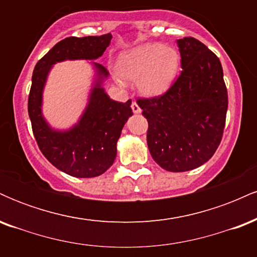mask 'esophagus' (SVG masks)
Returning <instances> with one entry per match:
<instances>
[{
	"label": "esophagus",
	"mask_w": 257,
	"mask_h": 257,
	"mask_svg": "<svg viewBox=\"0 0 257 257\" xmlns=\"http://www.w3.org/2000/svg\"><path fill=\"white\" fill-rule=\"evenodd\" d=\"M132 110H133V112H134V113H140V112H141L140 106L138 105L137 101L132 102Z\"/></svg>",
	"instance_id": "esophagus-1"
}]
</instances>
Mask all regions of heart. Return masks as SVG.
<instances>
[{
  "mask_svg": "<svg viewBox=\"0 0 257 257\" xmlns=\"http://www.w3.org/2000/svg\"><path fill=\"white\" fill-rule=\"evenodd\" d=\"M180 57L175 48L161 43H145L123 52L117 59L118 83L138 81L145 96H157L172 85L179 71Z\"/></svg>",
  "mask_w": 257,
  "mask_h": 257,
  "instance_id": "b5f03b06",
  "label": "heart"
}]
</instances>
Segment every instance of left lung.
<instances>
[{
	"instance_id": "left-lung-1",
	"label": "left lung",
	"mask_w": 257,
	"mask_h": 257,
	"mask_svg": "<svg viewBox=\"0 0 257 257\" xmlns=\"http://www.w3.org/2000/svg\"><path fill=\"white\" fill-rule=\"evenodd\" d=\"M182 71L166 93L139 99L149 122L147 145L168 172L196 169L213 157L228 106L219 58L193 37L178 40Z\"/></svg>"
}]
</instances>
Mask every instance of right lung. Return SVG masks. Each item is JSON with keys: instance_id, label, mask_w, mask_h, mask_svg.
Segmentation results:
<instances>
[{"instance_id": "obj_1", "label": "right lung", "mask_w": 257, "mask_h": 257, "mask_svg": "<svg viewBox=\"0 0 257 257\" xmlns=\"http://www.w3.org/2000/svg\"><path fill=\"white\" fill-rule=\"evenodd\" d=\"M111 38V34L65 38L38 60L32 73L28 110L37 145L53 166L75 178H95L113 164L117 141L133 114L132 100L118 102L110 99L102 88L107 70L93 63L96 78L83 114L72 128L55 131L42 114L44 84L53 65L65 60H95L104 54Z\"/></svg>"}]
</instances>
